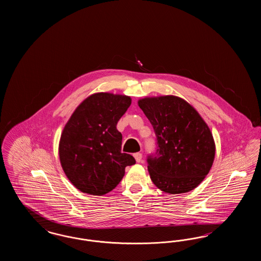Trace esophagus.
<instances>
[{
  "instance_id": "1",
  "label": "esophagus",
  "mask_w": 261,
  "mask_h": 261,
  "mask_svg": "<svg viewBox=\"0 0 261 261\" xmlns=\"http://www.w3.org/2000/svg\"><path fill=\"white\" fill-rule=\"evenodd\" d=\"M142 153L141 152H136V153H134V158H135V160H136L137 162H142Z\"/></svg>"
}]
</instances>
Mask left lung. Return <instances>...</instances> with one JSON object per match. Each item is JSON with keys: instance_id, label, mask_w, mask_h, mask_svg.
<instances>
[{"instance_id": "obj_1", "label": "left lung", "mask_w": 261, "mask_h": 261, "mask_svg": "<svg viewBox=\"0 0 261 261\" xmlns=\"http://www.w3.org/2000/svg\"><path fill=\"white\" fill-rule=\"evenodd\" d=\"M138 105L156 136L158 149L147 159L153 184L167 194H183L199 186L215 155L213 137L199 112L175 96L145 98Z\"/></svg>"}]
</instances>
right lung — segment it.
<instances>
[{
    "label": "right lung",
    "instance_id": "right-lung-1",
    "mask_svg": "<svg viewBox=\"0 0 261 261\" xmlns=\"http://www.w3.org/2000/svg\"><path fill=\"white\" fill-rule=\"evenodd\" d=\"M131 98L97 93L84 99L62 131L59 154L62 169L79 191L101 196L122 180L135 159L121 152L122 135L116 129Z\"/></svg>",
    "mask_w": 261,
    "mask_h": 261
}]
</instances>
